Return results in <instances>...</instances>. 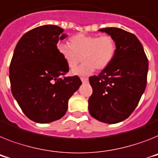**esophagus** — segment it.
<instances>
[{
  "instance_id": "1",
  "label": "esophagus",
  "mask_w": 158,
  "mask_h": 158,
  "mask_svg": "<svg viewBox=\"0 0 158 158\" xmlns=\"http://www.w3.org/2000/svg\"><path fill=\"white\" fill-rule=\"evenodd\" d=\"M81 81L83 83H87L88 82V79L87 78H81Z\"/></svg>"
}]
</instances>
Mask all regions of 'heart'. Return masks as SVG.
Masks as SVG:
<instances>
[{"label": "heart", "mask_w": 158, "mask_h": 158, "mask_svg": "<svg viewBox=\"0 0 158 158\" xmlns=\"http://www.w3.org/2000/svg\"><path fill=\"white\" fill-rule=\"evenodd\" d=\"M70 46L59 44L58 50L68 68L74 69L82 60L84 62L73 71L78 75H88L95 71H103L111 64L116 51V41L109 34H76L69 39Z\"/></svg>", "instance_id": "obj_1"}]
</instances>
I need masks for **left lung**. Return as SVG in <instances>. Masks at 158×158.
Listing matches in <instances>:
<instances>
[{
    "label": "left lung",
    "instance_id": "8db88e82",
    "mask_svg": "<svg viewBox=\"0 0 158 158\" xmlns=\"http://www.w3.org/2000/svg\"><path fill=\"white\" fill-rule=\"evenodd\" d=\"M99 30L113 37L116 51L107 68L89 78L92 94L88 109L99 121L116 124L127 119L138 104L146 87L149 61L133 34L114 27Z\"/></svg>",
    "mask_w": 158,
    "mask_h": 158
}]
</instances>
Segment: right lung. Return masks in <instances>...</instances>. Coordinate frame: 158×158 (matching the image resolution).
<instances>
[{"label":"right lung","instance_id":"right-lung-1","mask_svg":"<svg viewBox=\"0 0 158 158\" xmlns=\"http://www.w3.org/2000/svg\"><path fill=\"white\" fill-rule=\"evenodd\" d=\"M54 25L38 26L18 41L9 66L14 97L31 120L46 124L59 120L68 99L82 84L77 75L65 77L69 68L57 48L66 38Z\"/></svg>","mask_w":158,"mask_h":158}]
</instances>
